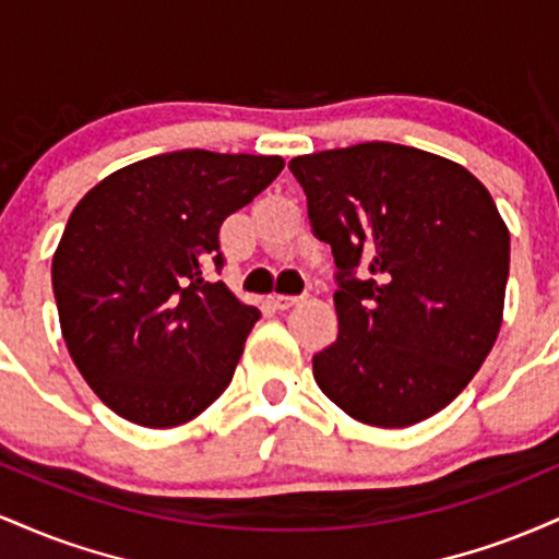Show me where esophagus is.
Here are the masks:
<instances>
[{"label": "esophagus", "mask_w": 559, "mask_h": 559, "mask_svg": "<svg viewBox=\"0 0 559 559\" xmlns=\"http://www.w3.org/2000/svg\"><path fill=\"white\" fill-rule=\"evenodd\" d=\"M301 297H288V294H271V307L273 310H288V307H294L297 305Z\"/></svg>", "instance_id": "34e87169"}]
</instances>
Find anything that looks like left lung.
<instances>
[{
  "instance_id": "8db88e82",
  "label": "left lung",
  "mask_w": 559,
  "mask_h": 559,
  "mask_svg": "<svg viewBox=\"0 0 559 559\" xmlns=\"http://www.w3.org/2000/svg\"><path fill=\"white\" fill-rule=\"evenodd\" d=\"M336 262L338 336L312 357L355 420L404 428L444 409L497 342L510 230L486 186L415 146L365 141L288 163Z\"/></svg>"
}]
</instances>
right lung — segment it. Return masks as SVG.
<instances>
[{"instance_id": "right-lung-1", "label": "right lung", "mask_w": 559, "mask_h": 559, "mask_svg": "<svg viewBox=\"0 0 559 559\" xmlns=\"http://www.w3.org/2000/svg\"><path fill=\"white\" fill-rule=\"evenodd\" d=\"M281 157L181 150L115 170L75 204L52 260L62 336L112 413L146 428L197 418L234 378L258 307L221 273V226Z\"/></svg>"}]
</instances>
